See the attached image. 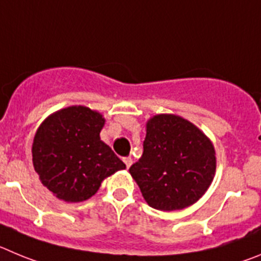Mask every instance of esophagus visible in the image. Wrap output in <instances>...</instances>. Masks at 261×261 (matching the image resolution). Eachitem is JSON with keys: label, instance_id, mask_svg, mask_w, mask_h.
I'll return each instance as SVG.
<instances>
[{"label": "esophagus", "instance_id": "1", "mask_svg": "<svg viewBox=\"0 0 261 261\" xmlns=\"http://www.w3.org/2000/svg\"><path fill=\"white\" fill-rule=\"evenodd\" d=\"M123 163H125L126 168H130L131 164H133V159H131V157H125V159H123Z\"/></svg>", "mask_w": 261, "mask_h": 261}]
</instances>
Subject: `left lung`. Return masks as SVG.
<instances>
[{"label": "left lung", "mask_w": 261, "mask_h": 261, "mask_svg": "<svg viewBox=\"0 0 261 261\" xmlns=\"http://www.w3.org/2000/svg\"><path fill=\"white\" fill-rule=\"evenodd\" d=\"M215 170L211 140L191 122L160 114L148 121L143 156L128 171L152 208L177 211L203 196Z\"/></svg>", "instance_id": "obj_1"}]
</instances>
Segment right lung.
<instances>
[{
    "mask_svg": "<svg viewBox=\"0 0 261 261\" xmlns=\"http://www.w3.org/2000/svg\"><path fill=\"white\" fill-rule=\"evenodd\" d=\"M105 119L86 107H70L41 123L32 144V161L44 186L61 200L78 203L126 165L100 139Z\"/></svg>",
    "mask_w": 261,
    "mask_h": 261,
    "instance_id": "add662e5",
    "label": "right lung"
}]
</instances>
